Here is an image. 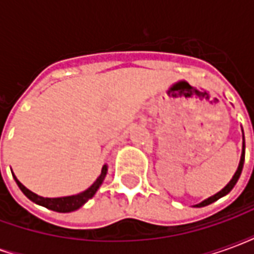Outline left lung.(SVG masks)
Segmentation results:
<instances>
[{"label": "left lung", "mask_w": 254, "mask_h": 254, "mask_svg": "<svg viewBox=\"0 0 254 254\" xmlns=\"http://www.w3.org/2000/svg\"><path fill=\"white\" fill-rule=\"evenodd\" d=\"M244 160H245V140H244V151H242V155H241V160H240V166H238V169H237V171H235L234 177H233V180L226 185V187L222 189V190L219 191V193H216V194H213V196H211L209 198H207V200H204L202 202H200V204H196L194 207H205V205H208V204H212L213 201H216V200H219L220 197L226 196L227 193H229L233 188L235 187V184H237V181H238V178H240L241 173H242V167H244Z\"/></svg>", "instance_id": "8db88e82"}]
</instances>
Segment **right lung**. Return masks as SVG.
I'll return each instance as SVG.
<instances>
[{"label":"right lung","mask_w":254,"mask_h":254,"mask_svg":"<svg viewBox=\"0 0 254 254\" xmlns=\"http://www.w3.org/2000/svg\"><path fill=\"white\" fill-rule=\"evenodd\" d=\"M106 173H107V167L103 166L99 178H98V180L94 182V185L91 188H88L87 190H84L83 193H78V194H74V196L57 197V198H49V197L38 196L34 191L28 190L21 182L17 181V178L14 176L13 178L14 181H16V184H17V187L20 188V190L23 191L25 196L30 198L31 201L36 202V204H39L42 207L49 208V209H52V211H56V212H72V211H76V209H78L81 205H84L85 202L88 201L89 198L94 197L96 190L99 189V187L102 185V182L105 180Z\"/></svg>","instance_id":"1"}]
</instances>
